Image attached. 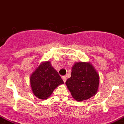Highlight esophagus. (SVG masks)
<instances>
[{
  "label": "esophagus",
  "mask_w": 124,
  "mask_h": 124,
  "mask_svg": "<svg viewBox=\"0 0 124 124\" xmlns=\"http://www.w3.org/2000/svg\"><path fill=\"white\" fill-rule=\"evenodd\" d=\"M62 79H63V82H64V83H65L66 80H67V78H66V76H62Z\"/></svg>",
  "instance_id": "1"
}]
</instances>
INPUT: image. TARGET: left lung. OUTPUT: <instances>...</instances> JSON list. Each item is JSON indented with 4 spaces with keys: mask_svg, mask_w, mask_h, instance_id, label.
<instances>
[{
    "mask_svg": "<svg viewBox=\"0 0 124 124\" xmlns=\"http://www.w3.org/2000/svg\"><path fill=\"white\" fill-rule=\"evenodd\" d=\"M65 84L74 99L78 101L87 100L97 92L99 75L89 62H76Z\"/></svg>",
    "mask_w": 124,
    "mask_h": 124,
    "instance_id": "1",
    "label": "left lung"
}]
</instances>
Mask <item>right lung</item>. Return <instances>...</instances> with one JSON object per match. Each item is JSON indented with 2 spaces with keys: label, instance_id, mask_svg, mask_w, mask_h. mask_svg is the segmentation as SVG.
Here are the masks:
<instances>
[{
  "label": "right lung",
  "instance_id": "add662e5",
  "mask_svg": "<svg viewBox=\"0 0 124 124\" xmlns=\"http://www.w3.org/2000/svg\"><path fill=\"white\" fill-rule=\"evenodd\" d=\"M30 83L33 94L42 100L48 99L57 87L63 84L61 76L49 61L43 62L37 68L31 75Z\"/></svg>",
  "mask_w": 124,
  "mask_h": 124
}]
</instances>
